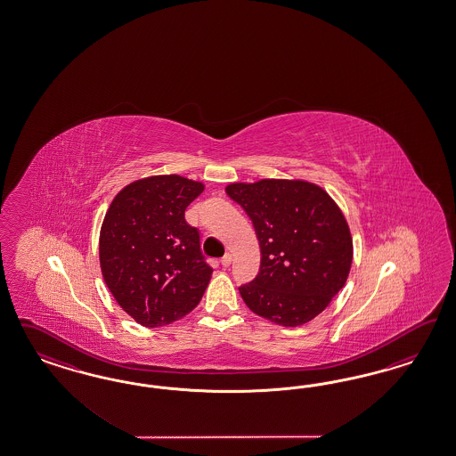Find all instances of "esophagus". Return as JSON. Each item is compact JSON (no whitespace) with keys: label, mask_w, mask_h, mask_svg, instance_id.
<instances>
[{"label":"esophagus","mask_w":456,"mask_h":456,"mask_svg":"<svg viewBox=\"0 0 456 456\" xmlns=\"http://www.w3.org/2000/svg\"><path fill=\"white\" fill-rule=\"evenodd\" d=\"M221 264L224 267H229V265L232 264V254H225V256L222 257Z\"/></svg>","instance_id":"esophagus-1"}]
</instances>
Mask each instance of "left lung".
<instances>
[{"label":"left lung","instance_id":"1","mask_svg":"<svg viewBox=\"0 0 456 456\" xmlns=\"http://www.w3.org/2000/svg\"><path fill=\"white\" fill-rule=\"evenodd\" d=\"M225 193L246 210L261 248L259 274L239 288L244 303L284 328L313 321L349 276L353 237L343 210L303 179L232 182Z\"/></svg>","mask_w":456,"mask_h":456}]
</instances>
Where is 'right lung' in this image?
I'll return each instance as SVG.
<instances>
[{
  "mask_svg": "<svg viewBox=\"0 0 456 456\" xmlns=\"http://www.w3.org/2000/svg\"><path fill=\"white\" fill-rule=\"evenodd\" d=\"M199 180L152 175L125 185L100 229L98 259L115 301L145 328L166 326L200 303L212 277L185 208L204 192Z\"/></svg>",
  "mask_w": 456,
  "mask_h": 456,
  "instance_id": "obj_1",
  "label": "right lung"
}]
</instances>
